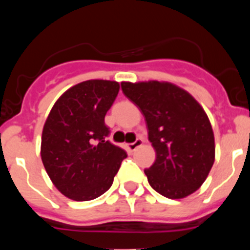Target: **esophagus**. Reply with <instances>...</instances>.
I'll return each instance as SVG.
<instances>
[{
    "label": "esophagus",
    "instance_id": "34e87169",
    "mask_svg": "<svg viewBox=\"0 0 250 250\" xmlns=\"http://www.w3.org/2000/svg\"><path fill=\"white\" fill-rule=\"evenodd\" d=\"M143 143H144V141L141 140V139H137V140L134 141V143L128 144V148H129L130 151H135L138 147H139V146L143 145Z\"/></svg>",
    "mask_w": 250,
    "mask_h": 250
}]
</instances>
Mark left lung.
I'll return each instance as SVG.
<instances>
[{
  "instance_id": "left-lung-1",
  "label": "left lung",
  "mask_w": 250,
  "mask_h": 250,
  "mask_svg": "<svg viewBox=\"0 0 250 250\" xmlns=\"http://www.w3.org/2000/svg\"><path fill=\"white\" fill-rule=\"evenodd\" d=\"M123 94L139 107L156 161L145 169L148 184L170 200L201 188L215 160L211 125L203 107L169 82H122Z\"/></svg>"
}]
</instances>
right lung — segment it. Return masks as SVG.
<instances>
[{"mask_svg":"<svg viewBox=\"0 0 250 250\" xmlns=\"http://www.w3.org/2000/svg\"><path fill=\"white\" fill-rule=\"evenodd\" d=\"M120 90L116 81L89 80L55 102L42 132L41 158L55 188L74 201L106 192L127 153L106 140L105 115Z\"/></svg>","mask_w":250,"mask_h":250,"instance_id":"add662e5","label":"right lung"}]
</instances>
